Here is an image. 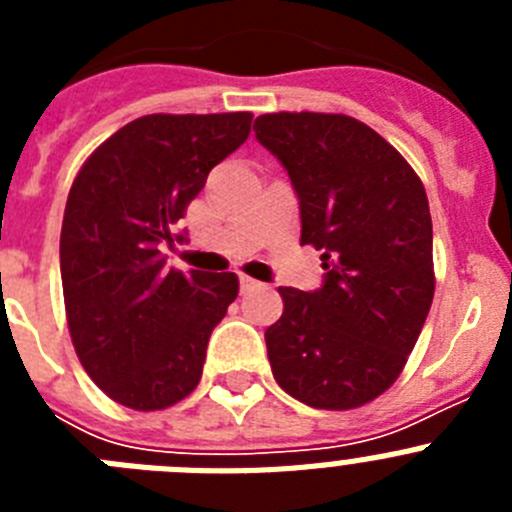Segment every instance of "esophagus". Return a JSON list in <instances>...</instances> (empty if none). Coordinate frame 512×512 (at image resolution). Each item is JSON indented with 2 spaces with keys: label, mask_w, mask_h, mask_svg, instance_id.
Segmentation results:
<instances>
[{
  "label": "esophagus",
  "mask_w": 512,
  "mask_h": 512,
  "mask_svg": "<svg viewBox=\"0 0 512 512\" xmlns=\"http://www.w3.org/2000/svg\"><path fill=\"white\" fill-rule=\"evenodd\" d=\"M259 287V282L251 277H246V274H241V292H251V289Z\"/></svg>",
  "instance_id": "obj_1"
}]
</instances>
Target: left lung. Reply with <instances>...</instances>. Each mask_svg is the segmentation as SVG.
I'll return each mask as SVG.
<instances>
[{
  "label": "left lung",
  "mask_w": 512,
  "mask_h": 512,
  "mask_svg": "<svg viewBox=\"0 0 512 512\" xmlns=\"http://www.w3.org/2000/svg\"><path fill=\"white\" fill-rule=\"evenodd\" d=\"M256 140L289 174L302 246L323 261L320 289L279 287L266 328L274 379L320 410L382 395L408 361L433 302V225L418 174L369 125L348 115L274 112Z\"/></svg>",
  "instance_id": "obj_1"
}]
</instances>
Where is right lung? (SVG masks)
<instances>
[{"instance_id":"obj_1","label":"right lung","mask_w":512,"mask_h":512,"mask_svg":"<svg viewBox=\"0 0 512 512\" xmlns=\"http://www.w3.org/2000/svg\"><path fill=\"white\" fill-rule=\"evenodd\" d=\"M248 133L251 112L146 115L76 174L61 228L66 318L81 366L125 408L164 410L200 384L238 277L169 269L164 246L187 238L176 223Z\"/></svg>"}]
</instances>
